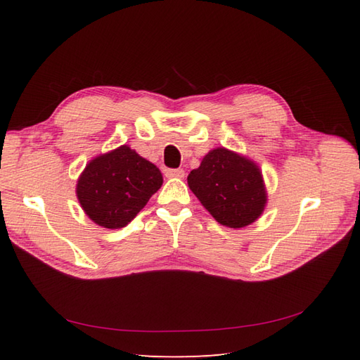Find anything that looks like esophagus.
Returning a JSON list of instances; mask_svg holds the SVG:
<instances>
[{"label":"esophagus","instance_id":"34e87169","mask_svg":"<svg viewBox=\"0 0 360 360\" xmlns=\"http://www.w3.org/2000/svg\"><path fill=\"white\" fill-rule=\"evenodd\" d=\"M165 176H167V178L182 179L186 176V172L182 170V168H168V170L165 172Z\"/></svg>","mask_w":360,"mask_h":360}]
</instances>
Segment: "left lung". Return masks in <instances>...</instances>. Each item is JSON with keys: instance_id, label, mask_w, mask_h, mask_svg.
Masks as SVG:
<instances>
[{"instance_id": "8db88e82", "label": "left lung", "mask_w": 360, "mask_h": 360, "mask_svg": "<svg viewBox=\"0 0 360 360\" xmlns=\"http://www.w3.org/2000/svg\"><path fill=\"white\" fill-rule=\"evenodd\" d=\"M188 187L221 226L241 229L263 215L267 190L255 160L224 147L210 150L195 170Z\"/></svg>"}]
</instances>
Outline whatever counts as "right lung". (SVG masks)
Returning <instances> with one entry per match:
<instances>
[{
	"label": "right lung",
	"mask_w": 360,
	"mask_h": 360,
	"mask_svg": "<svg viewBox=\"0 0 360 360\" xmlns=\"http://www.w3.org/2000/svg\"><path fill=\"white\" fill-rule=\"evenodd\" d=\"M162 173L129 145L93 158L75 186L80 207L105 229H122L162 186Z\"/></svg>",
	"instance_id": "right-lung-1"
}]
</instances>
